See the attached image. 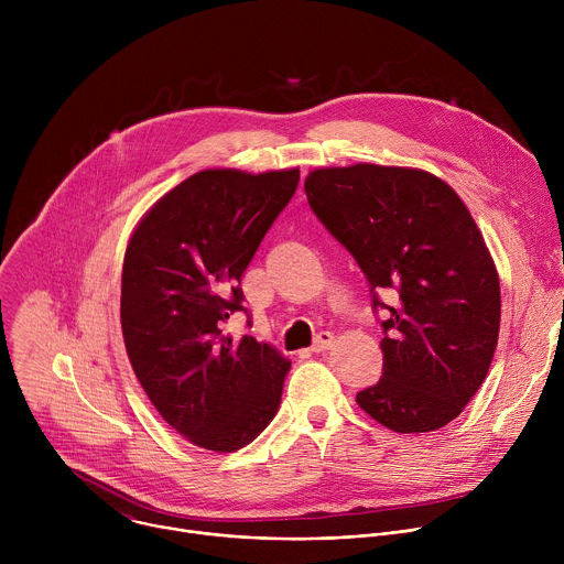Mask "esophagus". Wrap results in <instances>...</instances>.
<instances>
[{
  "mask_svg": "<svg viewBox=\"0 0 564 564\" xmlns=\"http://www.w3.org/2000/svg\"><path fill=\"white\" fill-rule=\"evenodd\" d=\"M333 341H335L333 333H328V330H321V333H316V337H314V341H312L310 350H312V352H324V350H328V348L333 346Z\"/></svg>",
  "mask_w": 564,
  "mask_h": 564,
  "instance_id": "1",
  "label": "esophagus"
}]
</instances>
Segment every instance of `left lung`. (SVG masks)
I'll list each match as a JSON object with an SVG mask.
<instances>
[{"mask_svg":"<svg viewBox=\"0 0 564 564\" xmlns=\"http://www.w3.org/2000/svg\"><path fill=\"white\" fill-rule=\"evenodd\" d=\"M305 196L386 310L381 379L357 404L394 433L446 426L485 381L500 333L498 272L466 205L433 174L381 165L316 170Z\"/></svg>","mask_w":564,"mask_h":564,"instance_id":"8db88e82","label":"left lung"}]
</instances>
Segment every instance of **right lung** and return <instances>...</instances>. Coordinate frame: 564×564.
Here are the masks:
<instances>
[{"label":"right lung","instance_id":"1","mask_svg":"<svg viewBox=\"0 0 564 564\" xmlns=\"http://www.w3.org/2000/svg\"><path fill=\"white\" fill-rule=\"evenodd\" d=\"M296 185L299 170L198 172L151 207L127 246L129 361L155 411L200 448H243L281 406L290 361L250 335L231 341L223 326L248 314L240 276Z\"/></svg>","mask_w":564,"mask_h":564}]
</instances>
